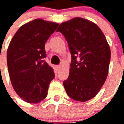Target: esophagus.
Listing matches in <instances>:
<instances>
[{
    "instance_id": "1",
    "label": "esophagus",
    "mask_w": 124,
    "mask_h": 124,
    "mask_svg": "<svg viewBox=\"0 0 124 124\" xmlns=\"http://www.w3.org/2000/svg\"><path fill=\"white\" fill-rule=\"evenodd\" d=\"M60 67H61V66H60V65H58V66H56V68L57 70H59L60 68Z\"/></svg>"
}]
</instances>
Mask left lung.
<instances>
[{
    "instance_id": "left-lung-1",
    "label": "left lung",
    "mask_w": 124,
    "mask_h": 124,
    "mask_svg": "<svg viewBox=\"0 0 124 124\" xmlns=\"http://www.w3.org/2000/svg\"><path fill=\"white\" fill-rule=\"evenodd\" d=\"M67 40L72 60L63 84L68 96L78 101L95 97L106 82L111 57L104 33L90 20L76 17L57 29Z\"/></svg>"
}]
</instances>
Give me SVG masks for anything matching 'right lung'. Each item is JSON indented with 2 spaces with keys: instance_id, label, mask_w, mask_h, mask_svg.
<instances>
[{
  "instance_id": "1",
  "label": "right lung",
  "mask_w": 124,
  "mask_h": 124,
  "mask_svg": "<svg viewBox=\"0 0 124 124\" xmlns=\"http://www.w3.org/2000/svg\"><path fill=\"white\" fill-rule=\"evenodd\" d=\"M59 24L35 19L20 26L7 49V65L13 88L26 102L46 98L54 78L53 68L43 58L44 46Z\"/></svg>"
}]
</instances>
